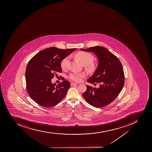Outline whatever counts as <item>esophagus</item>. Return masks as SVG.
Listing matches in <instances>:
<instances>
[{
	"label": "esophagus",
	"instance_id": "34e87169",
	"mask_svg": "<svg viewBox=\"0 0 152 152\" xmlns=\"http://www.w3.org/2000/svg\"><path fill=\"white\" fill-rule=\"evenodd\" d=\"M78 85L77 83H70V85H71V86H76V85Z\"/></svg>",
	"mask_w": 152,
	"mask_h": 152
}]
</instances>
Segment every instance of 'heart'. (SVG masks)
I'll return each mask as SVG.
<instances>
[{
    "instance_id": "obj_1",
    "label": "heart",
    "mask_w": 152,
    "mask_h": 152,
    "mask_svg": "<svg viewBox=\"0 0 152 152\" xmlns=\"http://www.w3.org/2000/svg\"><path fill=\"white\" fill-rule=\"evenodd\" d=\"M75 57L82 65L86 66V68L90 72L95 71L96 69V65L93 62L94 56L90 53L86 51H79L75 54ZM69 61V57L67 56L64 58L61 62V67L63 69L67 68V65ZM86 77V74L84 73H78L73 72L71 73L69 78L70 80L75 82H80L83 78Z\"/></svg>"
}]
</instances>
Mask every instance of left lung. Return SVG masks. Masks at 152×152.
Wrapping results in <instances>:
<instances>
[{
    "mask_svg": "<svg viewBox=\"0 0 152 152\" xmlns=\"http://www.w3.org/2000/svg\"><path fill=\"white\" fill-rule=\"evenodd\" d=\"M81 50L97 55L98 66L87 82L94 85L99 83L98 88L86 85L87 89L83 96L92 106L103 107L114 101L124 87L125 78L122 64L116 56L102 47Z\"/></svg>",
    "mask_w": 152,
    "mask_h": 152,
    "instance_id": "obj_1",
    "label": "left lung"
}]
</instances>
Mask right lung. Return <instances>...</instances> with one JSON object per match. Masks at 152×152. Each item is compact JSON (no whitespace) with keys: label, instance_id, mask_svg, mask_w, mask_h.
I'll return each instance as SVG.
<instances>
[{"label":"right lung","instance_id":"obj_1","mask_svg":"<svg viewBox=\"0 0 152 152\" xmlns=\"http://www.w3.org/2000/svg\"><path fill=\"white\" fill-rule=\"evenodd\" d=\"M76 48H46L35 54L28 62L25 72L27 92L37 104L46 107L55 106L66 96L70 87L69 81L56 86L51 79L62 72L61 62Z\"/></svg>","mask_w":152,"mask_h":152}]
</instances>
